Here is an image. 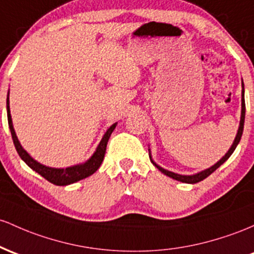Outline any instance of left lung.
<instances>
[{"instance_id": "8db88e82", "label": "left lung", "mask_w": 254, "mask_h": 254, "mask_svg": "<svg viewBox=\"0 0 254 254\" xmlns=\"http://www.w3.org/2000/svg\"><path fill=\"white\" fill-rule=\"evenodd\" d=\"M245 93H244V82H242V103H241V105H242V109H241V120H240V127H239V130H238V134H236V136H235V140H234V142H233V145H232V147H230L229 149V151H228V152L226 153V156H223V158L222 159H219V161L217 162V163H216L215 165H212L211 168H209V169H206V170H203V172H200V173H198V174H195V175H179V174H175V173H172V172H168V170H165V169H163V168H161V167H158L157 164L155 163V162H152L153 164L156 165V167H157V169L158 170H161L162 173L164 174V175H167V176H169V178H172V179H174V180H178V181H181V182H186V184H196V182H199V181H203L204 179H206L207 176L209 175H211V174L215 172L216 169H217L218 167H221L222 164L224 163V162L227 161L228 158L230 157V156H232V153L234 152V150L236 149V146H238V144H239V141H240V139H241V135H242V132H244V124H245V98H244V96Z\"/></svg>"}]
</instances>
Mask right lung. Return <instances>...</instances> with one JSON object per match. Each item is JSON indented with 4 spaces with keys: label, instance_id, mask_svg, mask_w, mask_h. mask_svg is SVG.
Masks as SVG:
<instances>
[{
    "label": "right lung",
    "instance_id": "1",
    "mask_svg": "<svg viewBox=\"0 0 254 254\" xmlns=\"http://www.w3.org/2000/svg\"><path fill=\"white\" fill-rule=\"evenodd\" d=\"M7 116H8V125H9L10 133H12V138L14 146H15L16 151H18L19 156L21 157L22 161L26 163L31 169L35 170L36 173H38L39 175H42L45 180H48L51 184L56 185V186H67V185L74 184L76 181H80L82 179L89 178L90 175H92L93 173L101 167L102 162L104 159L105 150H107V144L109 140L110 135H112L113 130L115 129L116 124H114L109 129L107 130L103 139L99 142L98 147H97L96 152L93 153V156L91 157L86 163L80 164V165H74V167L65 168V169H56V168H49L45 167L38 162L35 161L30 155L22 149V146L20 145V142L16 138L15 132H14L13 124H12V118H10V110H9V101L7 98Z\"/></svg>",
    "mask_w": 254,
    "mask_h": 254
}]
</instances>
